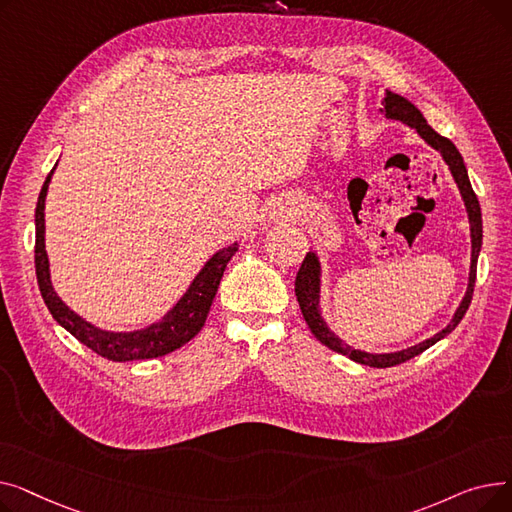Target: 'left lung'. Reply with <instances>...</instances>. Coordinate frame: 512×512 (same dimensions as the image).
I'll list each match as a JSON object with an SVG mask.
<instances>
[{"label":"left lung","instance_id":"1","mask_svg":"<svg viewBox=\"0 0 512 512\" xmlns=\"http://www.w3.org/2000/svg\"><path fill=\"white\" fill-rule=\"evenodd\" d=\"M382 103H384L382 112H386V118L400 120V122L409 124L411 128H415L419 137L427 145H432L436 151H440L444 161L448 164V168L454 176V182H456V186H459V191L463 195V201H465V207H467V213H469V222H471V272H469V286H467L465 299L461 301V305H459V309H456L452 321L442 332H438L434 338H429L425 342H419L411 348H405V351L386 353V355H371V353H363V351H357V348H353V346H348L334 332H330V328L326 326L324 317H321V313H319V261H317L315 253H307L305 261L301 263L297 280H294V292H297V301H299V307H301V313L307 321V326L311 328L313 336L321 344H326L328 348H332V351H336V353H340L348 359H353L361 365H369V367H394L398 363H405V361L421 355L423 351H427L429 346L436 344L444 336H448L456 326L461 324V319L465 317V313L471 305V299H473V286H475V278H477V257H479V251H481V236H483L479 201H477V195L473 193V188H471L465 161H463V155L459 153V149L452 145V141H448L446 137H442V134H438L432 126H429L425 122L423 114L417 110V107L409 99L400 97L392 91H386V97H384Z\"/></svg>","mask_w":512,"mask_h":512}]
</instances>
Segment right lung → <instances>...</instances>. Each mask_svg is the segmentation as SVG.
I'll return each mask as SVG.
<instances>
[{"mask_svg":"<svg viewBox=\"0 0 512 512\" xmlns=\"http://www.w3.org/2000/svg\"><path fill=\"white\" fill-rule=\"evenodd\" d=\"M53 174V170H51ZM51 174L45 178L43 188L39 193L37 209H35V270H37V282L41 297L58 324L68 330L78 342L89 346L93 353L110 359V361H137V359H155L164 357L188 340H193L207 319L209 307L215 299V292H218L220 280L224 276V270L232 255L238 251L236 242L222 251L215 253L203 270L193 280L191 288L186 290L184 297L176 303L172 311L159 321L145 330L139 332H105L89 321H85L74 311H70L62 299L56 294L51 286L49 278V261L45 253V197H47V186L51 180Z\"/></svg>","mask_w":512,"mask_h":512,"instance_id":"1","label":"right lung"}]
</instances>
